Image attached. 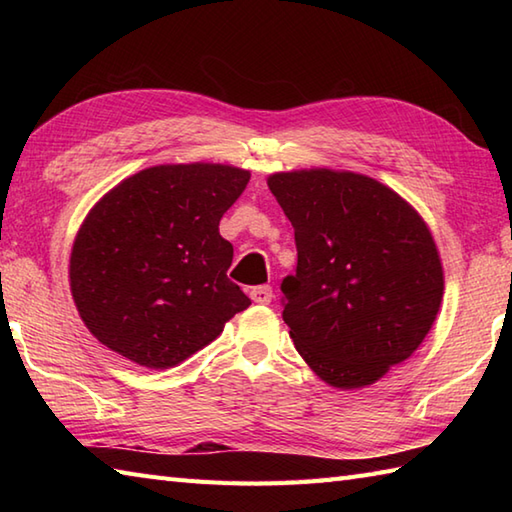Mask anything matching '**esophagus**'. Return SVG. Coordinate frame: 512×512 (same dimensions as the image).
<instances>
[{"mask_svg":"<svg viewBox=\"0 0 512 512\" xmlns=\"http://www.w3.org/2000/svg\"><path fill=\"white\" fill-rule=\"evenodd\" d=\"M250 299L255 303H262V306H268L270 301H273V288L270 286H257L250 290Z\"/></svg>","mask_w":512,"mask_h":512,"instance_id":"34e87169","label":"esophagus"}]
</instances>
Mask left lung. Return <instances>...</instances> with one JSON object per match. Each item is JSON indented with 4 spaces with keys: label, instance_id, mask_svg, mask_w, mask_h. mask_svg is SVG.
<instances>
[{
    "label": "left lung",
    "instance_id": "left-lung-1",
    "mask_svg": "<svg viewBox=\"0 0 512 512\" xmlns=\"http://www.w3.org/2000/svg\"><path fill=\"white\" fill-rule=\"evenodd\" d=\"M268 187L295 228L281 317L297 352L332 387L376 383L418 350L440 310L444 277L427 224L361 173H275Z\"/></svg>",
    "mask_w": 512,
    "mask_h": 512
}]
</instances>
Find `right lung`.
Instances as JSON below:
<instances>
[{
  "label": "right lung",
  "mask_w": 512,
  "mask_h": 512,
  "mask_svg": "<svg viewBox=\"0 0 512 512\" xmlns=\"http://www.w3.org/2000/svg\"><path fill=\"white\" fill-rule=\"evenodd\" d=\"M250 173L160 165L123 180L85 217L70 257L83 323L105 347L151 369L182 363L250 306L228 279L222 215Z\"/></svg>",
  "instance_id": "obj_1"
}]
</instances>
